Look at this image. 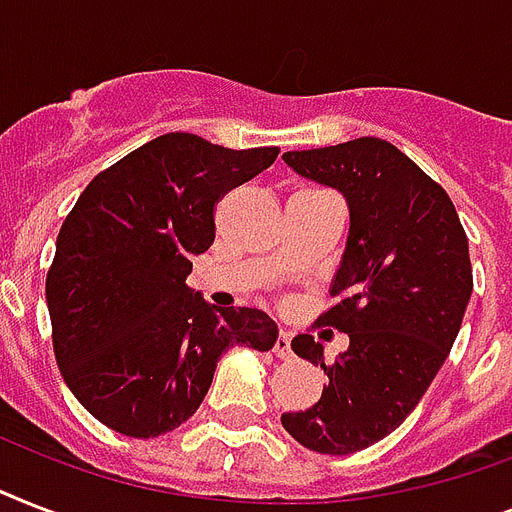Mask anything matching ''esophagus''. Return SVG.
<instances>
[{"instance_id":"esophagus-1","label":"esophagus","mask_w":512,"mask_h":512,"mask_svg":"<svg viewBox=\"0 0 512 512\" xmlns=\"http://www.w3.org/2000/svg\"><path fill=\"white\" fill-rule=\"evenodd\" d=\"M273 353L279 358H292V332L281 329L279 337H276V345H273Z\"/></svg>"}]
</instances>
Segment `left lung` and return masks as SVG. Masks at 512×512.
<instances>
[{
	"label": "left lung",
	"instance_id": "1",
	"mask_svg": "<svg viewBox=\"0 0 512 512\" xmlns=\"http://www.w3.org/2000/svg\"><path fill=\"white\" fill-rule=\"evenodd\" d=\"M284 162L348 201L335 305L319 324L350 345L329 364L311 335L292 340L329 382L311 409L281 414V425L311 452H361L414 412L452 350L473 292L468 236L449 193L388 140L287 151Z\"/></svg>",
	"mask_w": 512,
	"mask_h": 512
}]
</instances>
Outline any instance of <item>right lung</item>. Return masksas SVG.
<instances>
[{
  "label": "right lung",
  "instance_id": "1",
  "mask_svg": "<svg viewBox=\"0 0 512 512\" xmlns=\"http://www.w3.org/2000/svg\"><path fill=\"white\" fill-rule=\"evenodd\" d=\"M279 156L167 132L92 177L68 212L47 271L52 350L87 412L116 433L183 425L233 345L271 350L257 308L215 311L185 284L215 241V207Z\"/></svg>",
  "mask_w": 512,
  "mask_h": 512
}]
</instances>
